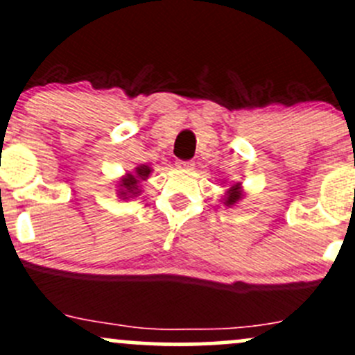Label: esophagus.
I'll use <instances>...</instances> for the list:
<instances>
[{
  "mask_svg": "<svg viewBox=\"0 0 355 355\" xmlns=\"http://www.w3.org/2000/svg\"><path fill=\"white\" fill-rule=\"evenodd\" d=\"M177 168H180V170H192L193 163L189 162V159H187V162H185V159H178Z\"/></svg>",
  "mask_w": 355,
  "mask_h": 355,
  "instance_id": "34e87169",
  "label": "esophagus"
}]
</instances>
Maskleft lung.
I'll list each match as a JSON object with an SVG mask.
<instances>
[{"label":"left lung","instance_id":"left-lung-1","mask_svg":"<svg viewBox=\"0 0 355 355\" xmlns=\"http://www.w3.org/2000/svg\"><path fill=\"white\" fill-rule=\"evenodd\" d=\"M241 196H243V193H241L240 184H238V185H233V187H231L230 190H227L226 199H225V204H226V206H233V204H236L238 200L241 199Z\"/></svg>","mask_w":355,"mask_h":355}]
</instances>
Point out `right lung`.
<instances>
[{
  "instance_id": "add662e5",
  "label": "right lung",
  "mask_w": 355,
  "mask_h": 355,
  "mask_svg": "<svg viewBox=\"0 0 355 355\" xmlns=\"http://www.w3.org/2000/svg\"><path fill=\"white\" fill-rule=\"evenodd\" d=\"M149 171L151 168L148 165H141L134 170V173H128L124 178L121 180V185H119V196L128 199L130 196H137L139 193V184L143 180H146Z\"/></svg>"
}]
</instances>
